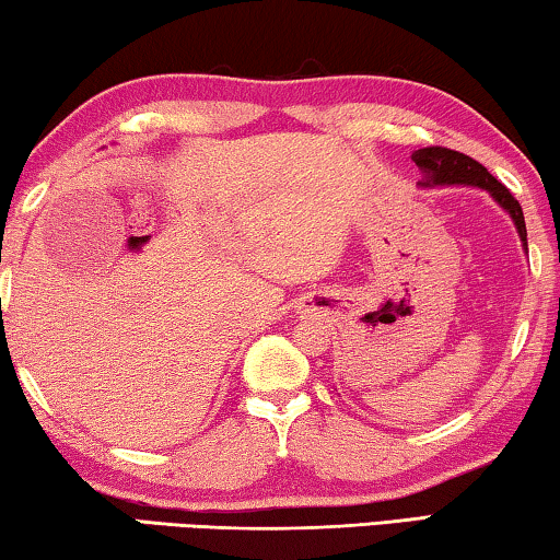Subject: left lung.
I'll use <instances>...</instances> for the list:
<instances>
[{"label":"left lung","mask_w":560,"mask_h":560,"mask_svg":"<svg viewBox=\"0 0 560 560\" xmlns=\"http://www.w3.org/2000/svg\"><path fill=\"white\" fill-rule=\"evenodd\" d=\"M411 161L417 163L419 171L424 173L419 186L432 188V186H476L481 190H489L491 198L506 210L511 215L513 225H516L521 243H524V250L528 253L526 243V220L524 210H521L518 200L511 196V190L499 183L491 173L481 166L479 161L469 159L466 153L442 149V145H429V149H419L411 153Z\"/></svg>","instance_id":"left-lung-1"}]
</instances>
